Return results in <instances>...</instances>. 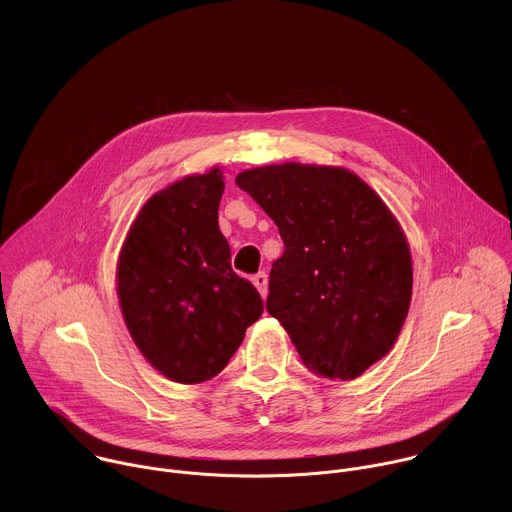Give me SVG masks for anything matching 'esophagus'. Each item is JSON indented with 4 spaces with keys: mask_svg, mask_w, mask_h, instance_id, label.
<instances>
[{
    "mask_svg": "<svg viewBox=\"0 0 512 512\" xmlns=\"http://www.w3.org/2000/svg\"><path fill=\"white\" fill-rule=\"evenodd\" d=\"M253 285L257 287L261 298H267V275H265L263 271H259L257 275H253Z\"/></svg>",
    "mask_w": 512,
    "mask_h": 512,
    "instance_id": "1",
    "label": "esophagus"
}]
</instances>
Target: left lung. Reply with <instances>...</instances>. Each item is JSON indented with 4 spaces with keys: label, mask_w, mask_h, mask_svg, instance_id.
I'll use <instances>...</instances> for the list:
<instances>
[{
    "label": "left lung",
    "mask_w": 512,
    "mask_h": 512,
    "mask_svg": "<svg viewBox=\"0 0 512 512\" xmlns=\"http://www.w3.org/2000/svg\"><path fill=\"white\" fill-rule=\"evenodd\" d=\"M235 182L285 245L271 267L267 312L312 373L360 377L393 348L411 304V251L395 214L338 166L271 164Z\"/></svg>",
    "instance_id": "left-lung-1"
}]
</instances>
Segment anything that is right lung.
Wrapping results in <instances>:
<instances>
[{"instance_id":"add662e5","label":"right lung","mask_w":512,"mask_h":512,"mask_svg":"<svg viewBox=\"0 0 512 512\" xmlns=\"http://www.w3.org/2000/svg\"><path fill=\"white\" fill-rule=\"evenodd\" d=\"M223 192L221 168L156 192L117 259V298L135 346L182 385L221 373L263 314L259 291L233 271L218 229Z\"/></svg>"}]
</instances>
